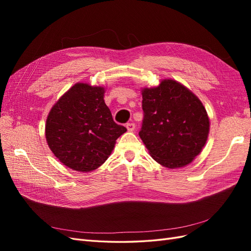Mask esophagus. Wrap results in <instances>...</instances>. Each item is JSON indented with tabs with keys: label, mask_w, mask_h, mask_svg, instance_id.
Masks as SVG:
<instances>
[{
	"label": "esophagus",
	"mask_w": 251,
	"mask_h": 251,
	"mask_svg": "<svg viewBox=\"0 0 251 251\" xmlns=\"http://www.w3.org/2000/svg\"><path fill=\"white\" fill-rule=\"evenodd\" d=\"M126 126L128 132H133V131H135V128H136V126H135L134 123H128V124H126Z\"/></svg>",
	"instance_id": "34e87169"
}]
</instances>
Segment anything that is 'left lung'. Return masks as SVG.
<instances>
[{"instance_id": "obj_1", "label": "left lung", "mask_w": 251, "mask_h": 251, "mask_svg": "<svg viewBox=\"0 0 251 251\" xmlns=\"http://www.w3.org/2000/svg\"><path fill=\"white\" fill-rule=\"evenodd\" d=\"M143 120L139 136L150 155L168 169L182 168L206 143L209 119L191 90L173 79L142 90Z\"/></svg>"}]
</instances>
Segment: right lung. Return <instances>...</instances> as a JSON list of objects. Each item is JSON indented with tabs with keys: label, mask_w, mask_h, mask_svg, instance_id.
<instances>
[{
	"label": "right lung",
	"mask_w": 251,
	"mask_h": 251,
	"mask_svg": "<svg viewBox=\"0 0 251 251\" xmlns=\"http://www.w3.org/2000/svg\"><path fill=\"white\" fill-rule=\"evenodd\" d=\"M104 88L75 83L53 105L46 121L52 153L71 170L94 171L111 155L126 128L113 120Z\"/></svg>",
	"instance_id": "right-lung-1"
}]
</instances>
